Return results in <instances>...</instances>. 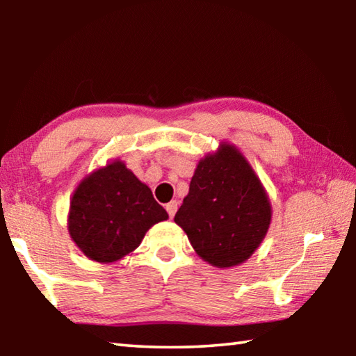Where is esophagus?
Listing matches in <instances>:
<instances>
[{"label": "esophagus", "instance_id": "esophagus-1", "mask_svg": "<svg viewBox=\"0 0 356 356\" xmlns=\"http://www.w3.org/2000/svg\"><path fill=\"white\" fill-rule=\"evenodd\" d=\"M166 212H168V215H170V218H172V216L176 215V212H177V202L176 201L168 202L166 204Z\"/></svg>", "mask_w": 356, "mask_h": 356}]
</instances>
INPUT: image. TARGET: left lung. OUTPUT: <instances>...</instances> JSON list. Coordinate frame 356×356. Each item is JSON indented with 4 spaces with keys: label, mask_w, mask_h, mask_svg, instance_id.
<instances>
[{
    "label": "left lung",
    "mask_w": 356,
    "mask_h": 356,
    "mask_svg": "<svg viewBox=\"0 0 356 356\" xmlns=\"http://www.w3.org/2000/svg\"><path fill=\"white\" fill-rule=\"evenodd\" d=\"M174 221L193 248L218 268L243 264L262 243L272 221L267 191L242 152L221 143L197 163Z\"/></svg>",
    "instance_id": "8db88e82"
}]
</instances>
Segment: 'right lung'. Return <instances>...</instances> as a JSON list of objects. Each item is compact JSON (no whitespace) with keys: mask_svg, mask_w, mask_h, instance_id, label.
Instances as JSON below:
<instances>
[{"mask_svg":"<svg viewBox=\"0 0 356 356\" xmlns=\"http://www.w3.org/2000/svg\"><path fill=\"white\" fill-rule=\"evenodd\" d=\"M165 220L166 210L149 186L124 161L114 160L76 186L67 227L84 256L110 264L135 251L149 229Z\"/></svg>","mask_w":356,"mask_h":356,"instance_id":"right-lung-1","label":"right lung"}]
</instances>
